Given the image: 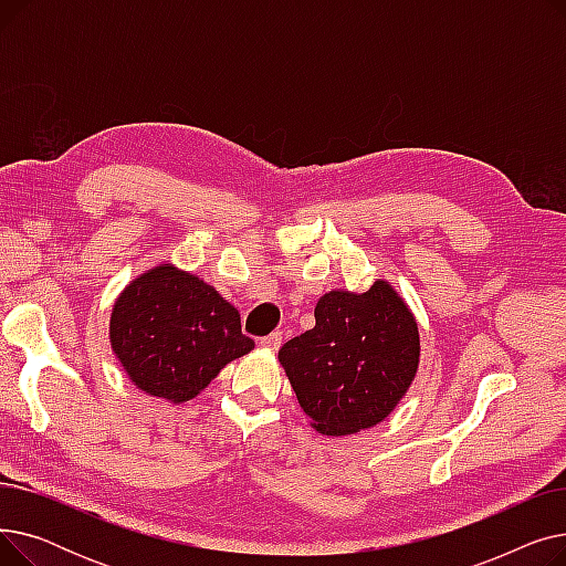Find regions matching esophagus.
<instances>
[{
	"instance_id": "obj_1",
	"label": "esophagus",
	"mask_w": 566,
	"mask_h": 566,
	"mask_svg": "<svg viewBox=\"0 0 566 566\" xmlns=\"http://www.w3.org/2000/svg\"><path fill=\"white\" fill-rule=\"evenodd\" d=\"M259 344H261V346H265V348H271V350H277V348L282 346V333H271V335H265V337H261V339H259Z\"/></svg>"
}]
</instances>
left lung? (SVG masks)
Returning a JSON list of instances; mask_svg holds the SVG:
<instances>
[{"label":"left lung","mask_w":566,"mask_h":566,"mask_svg":"<svg viewBox=\"0 0 566 566\" xmlns=\"http://www.w3.org/2000/svg\"><path fill=\"white\" fill-rule=\"evenodd\" d=\"M316 325L280 348L312 427L346 436L388 418L420 363L418 323L388 282L365 293L331 291L316 303Z\"/></svg>","instance_id":"8db88e82"}]
</instances>
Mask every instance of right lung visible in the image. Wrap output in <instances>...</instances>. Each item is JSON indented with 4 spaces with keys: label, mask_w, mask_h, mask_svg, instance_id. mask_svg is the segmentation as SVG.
I'll list each match as a JSON object with an SVG mask.
<instances>
[{
    "label": "right lung",
    "mask_w": 566,
    "mask_h": 566,
    "mask_svg": "<svg viewBox=\"0 0 566 566\" xmlns=\"http://www.w3.org/2000/svg\"><path fill=\"white\" fill-rule=\"evenodd\" d=\"M109 339L137 388L174 403L197 397L224 365L254 348L235 307L169 263L118 295Z\"/></svg>",
    "instance_id": "right-lung-1"
}]
</instances>
